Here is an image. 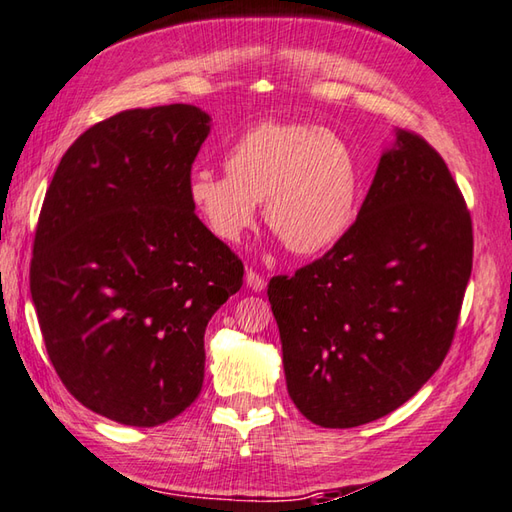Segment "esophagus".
<instances>
[{
  "label": "esophagus",
  "mask_w": 512,
  "mask_h": 512,
  "mask_svg": "<svg viewBox=\"0 0 512 512\" xmlns=\"http://www.w3.org/2000/svg\"><path fill=\"white\" fill-rule=\"evenodd\" d=\"M245 283H247V287H249V289H252V292H263L265 285H267L265 276L256 274L254 269H247V274H245Z\"/></svg>",
  "instance_id": "34e87169"
}]
</instances>
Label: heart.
Listing matches in <instances>:
<instances>
[{
  "label": "heart",
  "instance_id": "heart-1",
  "mask_svg": "<svg viewBox=\"0 0 512 512\" xmlns=\"http://www.w3.org/2000/svg\"><path fill=\"white\" fill-rule=\"evenodd\" d=\"M225 172L196 169L187 200L200 223L223 243H238L265 223L296 256H321L350 234L363 176L352 144L307 122H263L225 153Z\"/></svg>",
  "mask_w": 512,
  "mask_h": 512
}]
</instances>
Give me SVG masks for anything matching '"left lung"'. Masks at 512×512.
Masks as SVG:
<instances>
[{
  "label": "left lung",
  "instance_id": "1",
  "mask_svg": "<svg viewBox=\"0 0 512 512\" xmlns=\"http://www.w3.org/2000/svg\"><path fill=\"white\" fill-rule=\"evenodd\" d=\"M472 272V220L446 162L397 129L339 245L267 296L287 392L316 426L381 419L446 359Z\"/></svg>",
  "mask_w": 512,
  "mask_h": 512
}]
</instances>
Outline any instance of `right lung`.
I'll use <instances>...</instances> for the list:
<instances>
[{
    "label": "right lung",
    "instance_id": "right-lung-1",
    "mask_svg": "<svg viewBox=\"0 0 512 512\" xmlns=\"http://www.w3.org/2000/svg\"><path fill=\"white\" fill-rule=\"evenodd\" d=\"M211 118L191 104L131 109L64 153L35 229L31 296L73 397L124 426H160L196 401L209 318L243 263L187 200Z\"/></svg>",
    "mask_w": 512,
    "mask_h": 512
}]
</instances>
